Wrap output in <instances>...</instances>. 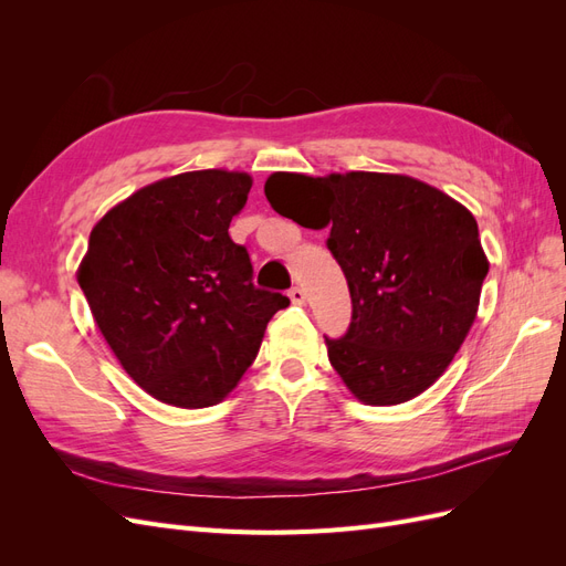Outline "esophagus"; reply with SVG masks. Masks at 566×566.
<instances>
[{"label": "esophagus", "instance_id": "obj_1", "mask_svg": "<svg viewBox=\"0 0 566 566\" xmlns=\"http://www.w3.org/2000/svg\"><path fill=\"white\" fill-rule=\"evenodd\" d=\"M287 297H290V302H293V304H304V302H306V293H304V287H300V285L290 287Z\"/></svg>", "mask_w": 566, "mask_h": 566}]
</instances>
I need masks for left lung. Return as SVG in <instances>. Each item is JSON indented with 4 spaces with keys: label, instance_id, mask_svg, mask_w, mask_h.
I'll use <instances>...</instances> for the list:
<instances>
[{
    "label": "left lung",
    "instance_id": "8db88e82",
    "mask_svg": "<svg viewBox=\"0 0 566 566\" xmlns=\"http://www.w3.org/2000/svg\"><path fill=\"white\" fill-rule=\"evenodd\" d=\"M279 214L331 227L328 250L352 295L347 333L325 337L358 401L394 406L434 385L470 333L489 273L476 219L439 188L403 175L276 172Z\"/></svg>",
    "mask_w": 566,
    "mask_h": 566
}]
</instances>
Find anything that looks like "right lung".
I'll list each match as a JSON object with an SVG mask.
<instances>
[{"label": "right lung", "instance_id": "1", "mask_svg": "<svg viewBox=\"0 0 566 566\" xmlns=\"http://www.w3.org/2000/svg\"><path fill=\"white\" fill-rule=\"evenodd\" d=\"M250 186L245 172H184L144 186L92 229L77 283L117 361L163 403H219L290 304L252 283L250 254L229 235Z\"/></svg>", "mask_w": 566, "mask_h": 566}]
</instances>
